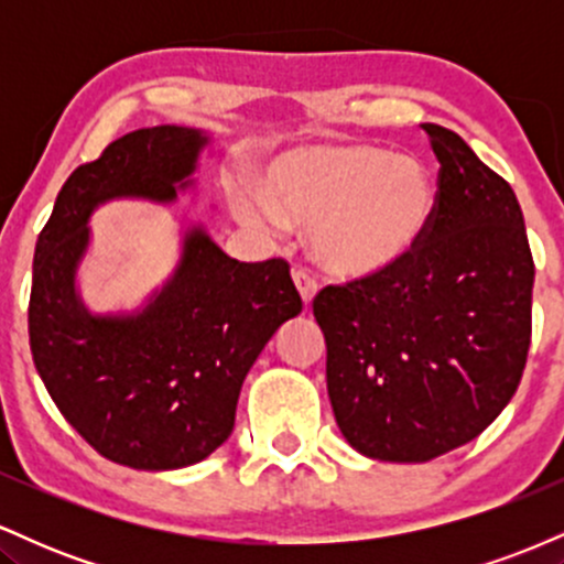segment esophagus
<instances>
[{
  "label": "esophagus",
  "instance_id": "1",
  "mask_svg": "<svg viewBox=\"0 0 564 564\" xmlns=\"http://www.w3.org/2000/svg\"><path fill=\"white\" fill-rule=\"evenodd\" d=\"M294 283H296V291H300L302 302L304 304L313 302L315 291H318V281H315V278L310 275L307 270H294Z\"/></svg>",
  "mask_w": 564,
  "mask_h": 564
}]
</instances>
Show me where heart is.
Returning a JSON list of instances; mask_svg holds the SVG:
<instances>
[{
  "mask_svg": "<svg viewBox=\"0 0 564 564\" xmlns=\"http://www.w3.org/2000/svg\"><path fill=\"white\" fill-rule=\"evenodd\" d=\"M260 198L236 191L230 204L249 225L307 228L315 257L334 275L373 278L424 243L437 183L422 159L384 145H302L268 166Z\"/></svg>",
  "mask_w": 564,
  "mask_h": 564,
  "instance_id": "1",
  "label": "heart"
}]
</instances>
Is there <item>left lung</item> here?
<instances>
[{"mask_svg":"<svg viewBox=\"0 0 564 564\" xmlns=\"http://www.w3.org/2000/svg\"><path fill=\"white\" fill-rule=\"evenodd\" d=\"M422 127L440 161L424 243L390 273L313 300L341 435L400 464L480 435L520 387L533 332L535 264L514 191L456 132Z\"/></svg>","mask_w":564,"mask_h":564,"instance_id":"1","label":"left lung"}]
</instances>
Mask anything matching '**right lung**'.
Returning <instances> with one entry per match:
<instances>
[{
    "instance_id": "1",
    "label": "right lung",
    "mask_w": 564,
    "mask_h": 564,
    "mask_svg": "<svg viewBox=\"0 0 564 564\" xmlns=\"http://www.w3.org/2000/svg\"><path fill=\"white\" fill-rule=\"evenodd\" d=\"M206 142L172 124L113 140L76 166L36 241L29 339L39 377L100 456L132 469H180L215 453L257 355L302 313L286 260H230L200 228L185 232L177 270L140 313L93 315L82 304L76 268L95 206L174 200Z\"/></svg>"
}]
</instances>
